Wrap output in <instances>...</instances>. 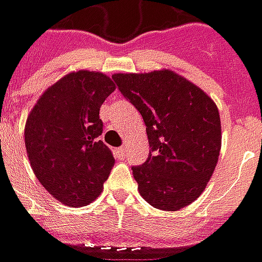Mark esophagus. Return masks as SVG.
Instances as JSON below:
<instances>
[{"instance_id":"1","label":"esophagus","mask_w":262,"mask_h":262,"mask_svg":"<svg viewBox=\"0 0 262 262\" xmlns=\"http://www.w3.org/2000/svg\"><path fill=\"white\" fill-rule=\"evenodd\" d=\"M115 153H116V156H118V157H122V159H123V157H126L127 151H126L125 147H119L115 150Z\"/></svg>"}]
</instances>
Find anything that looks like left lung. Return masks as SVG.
Segmentation results:
<instances>
[{"label":"left lung","mask_w":262,"mask_h":262,"mask_svg":"<svg viewBox=\"0 0 262 262\" xmlns=\"http://www.w3.org/2000/svg\"><path fill=\"white\" fill-rule=\"evenodd\" d=\"M112 80L143 116L151 151L132 167L139 192L161 210L192 203L213 174L222 126L213 99L171 70L114 74Z\"/></svg>","instance_id":"left-lung-1"}]
</instances>
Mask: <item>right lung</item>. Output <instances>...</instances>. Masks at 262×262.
<instances>
[{
  "instance_id": "obj_1",
  "label": "right lung",
  "mask_w": 262,
  "mask_h": 262,
  "mask_svg": "<svg viewBox=\"0 0 262 262\" xmlns=\"http://www.w3.org/2000/svg\"><path fill=\"white\" fill-rule=\"evenodd\" d=\"M115 91L97 71L64 75L39 98L25 125V146L35 176L54 199L78 208L95 201L115 164L102 135L99 108Z\"/></svg>"
}]
</instances>
